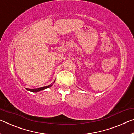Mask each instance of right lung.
Returning <instances> with one entry per match:
<instances>
[{
    "label": "right lung",
    "instance_id": "right-lung-1",
    "mask_svg": "<svg viewBox=\"0 0 134 134\" xmlns=\"http://www.w3.org/2000/svg\"><path fill=\"white\" fill-rule=\"evenodd\" d=\"M55 81L54 82V83H54ZM52 85H53V84L52 83V84H51V85H48V86H43V87H41V88H36V89H29V88H25V89H26L27 90L29 91H31V92H39V91H42V90H44V89H46V88H50L51 86H52Z\"/></svg>",
    "mask_w": 134,
    "mask_h": 134
}]
</instances>
